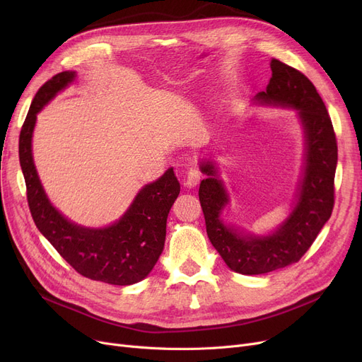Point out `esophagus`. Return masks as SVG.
<instances>
[{
	"instance_id": "1",
	"label": "esophagus",
	"mask_w": 362,
	"mask_h": 362,
	"mask_svg": "<svg viewBox=\"0 0 362 362\" xmlns=\"http://www.w3.org/2000/svg\"><path fill=\"white\" fill-rule=\"evenodd\" d=\"M201 180V171L198 168H189L187 170V176L185 180V186L186 187H195Z\"/></svg>"
}]
</instances>
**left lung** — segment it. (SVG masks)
<instances>
[{
  "instance_id": "left-lung-1",
  "label": "left lung",
  "mask_w": 362,
  "mask_h": 362,
  "mask_svg": "<svg viewBox=\"0 0 362 362\" xmlns=\"http://www.w3.org/2000/svg\"><path fill=\"white\" fill-rule=\"evenodd\" d=\"M270 67L272 79L267 89L259 92L257 98L265 104L296 108L305 130V176L292 214L270 236H240L218 218L227 202L221 182L214 177L202 180L198 194L208 239L233 272L250 276L298 262L330 218L334 206L337 141L329 111L305 74L276 59ZM201 168L208 176H214L210 163Z\"/></svg>"
}]
</instances>
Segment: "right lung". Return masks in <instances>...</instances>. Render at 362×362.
I'll return each instance as SVG.
<instances>
[{"instance_id": "right-lung-1", "label": "right lung", "mask_w": 362, "mask_h": 362, "mask_svg": "<svg viewBox=\"0 0 362 362\" xmlns=\"http://www.w3.org/2000/svg\"><path fill=\"white\" fill-rule=\"evenodd\" d=\"M74 79V71L52 76L36 92L18 138V158L25 176L32 218L71 267L90 280L126 286L145 279L158 261L165 240L171 205L180 192L173 168L146 185L127 213L105 229H85L67 221L45 197L32 160V132L36 114L57 92Z\"/></svg>"}]
</instances>
